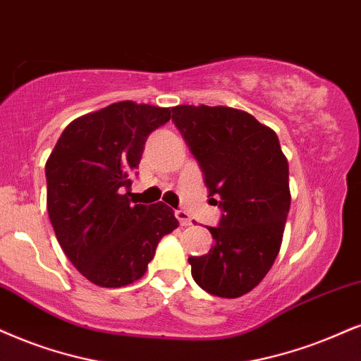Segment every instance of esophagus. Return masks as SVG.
<instances>
[{
    "label": "esophagus",
    "mask_w": 361,
    "mask_h": 361,
    "mask_svg": "<svg viewBox=\"0 0 361 361\" xmlns=\"http://www.w3.org/2000/svg\"><path fill=\"white\" fill-rule=\"evenodd\" d=\"M176 217L179 219L180 226H190V224H192V217H190L185 211H176Z\"/></svg>",
    "instance_id": "esophagus-1"
}]
</instances>
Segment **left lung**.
I'll list each match as a JSON object with an SVG mask.
<instances>
[{
	"instance_id": "1",
	"label": "left lung",
	"mask_w": 361,
	"mask_h": 361,
	"mask_svg": "<svg viewBox=\"0 0 361 361\" xmlns=\"http://www.w3.org/2000/svg\"><path fill=\"white\" fill-rule=\"evenodd\" d=\"M172 120L224 211L209 228L214 246L190 256L194 281L219 298H239L262 281L278 256L291 204L288 159L273 128L231 106L177 105Z\"/></svg>"
}]
</instances>
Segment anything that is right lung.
<instances>
[{
  "mask_svg": "<svg viewBox=\"0 0 361 361\" xmlns=\"http://www.w3.org/2000/svg\"><path fill=\"white\" fill-rule=\"evenodd\" d=\"M164 106L123 100L65 127L47 160V207L58 243L88 281L140 279L164 235L179 226L164 202L132 204V172L147 137L171 120Z\"/></svg>",
  "mask_w": 361,
  "mask_h": 361,
  "instance_id": "obj_1",
  "label": "right lung"
}]
</instances>
